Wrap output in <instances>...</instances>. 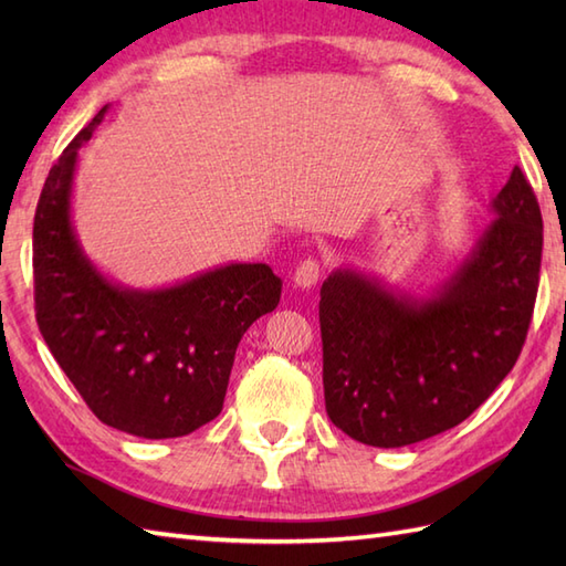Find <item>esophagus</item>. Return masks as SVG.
I'll use <instances>...</instances> for the list:
<instances>
[{
	"instance_id": "34e87169",
	"label": "esophagus",
	"mask_w": 566,
	"mask_h": 566,
	"mask_svg": "<svg viewBox=\"0 0 566 566\" xmlns=\"http://www.w3.org/2000/svg\"><path fill=\"white\" fill-rule=\"evenodd\" d=\"M318 276H321V264L308 258L294 270V284L298 290H311V286L318 282Z\"/></svg>"
}]
</instances>
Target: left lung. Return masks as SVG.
<instances>
[{
  "label": "left lung",
  "instance_id": "obj_1",
  "mask_svg": "<svg viewBox=\"0 0 566 566\" xmlns=\"http://www.w3.org/2000/svg\"><path fill=\"white\" fill-rule=\"evenodd\" d=\"M457 268L426 294L338 268L321 286L326 411L353 440L403 448L460 426L518 359L537 296L543 216L521 167Z\"/></svg>",
  "mask_w": 566,
  "mask_h": 566
}]
</instances>
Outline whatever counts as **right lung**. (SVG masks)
Instances as JSON below:
<instances>
[{
	"label": "right lung",
	"mask_w": 566,
	"mask_h": 566,
	"mask_svg": "<svg viewBox=\"0 0 566 566\" xmlns=\"http://www.w3.org/2000/svg\"><path fill=\"white\" fill-rule=\"evenodd\" d=\"M109 104L48 172L33 219L35 321L57 365L102 423L146 440L182 438L221 413L235 347L280 304L264 262H228L138 290L106 276L72 221L80 148Z\"/></svg>",
	"instance_id": "add662e5"
}]
</instances>
